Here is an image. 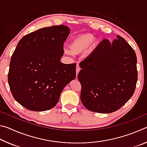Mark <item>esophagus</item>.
I'll list each match as a JSON object with an SVG mask.
<instances>
[{"instance_id": "1", "label": "esophagus", "mask_w": 147, "mask_h": 147, "mask_svg": "<svg viewBox=\"0 0 147 147\" xmlns=\"http://www.w3.org/2000/svg\"><path fill=\"white\" fill-rule=\"evenodd\" d=\"M80 71V65L78 64H77L76 65V76L77 75H78V74L79 73V71Z\"/></svg>"}]
</instances>
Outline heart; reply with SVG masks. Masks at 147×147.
I'll return each mask as SVG.
<instances>
[{"instance_id": "b5f03b06", "label": "heart", "mask_w": 147, "mask_h": 147, "mask_svg": "<svg viewBox=\"0 0 147 147\" xmlns=\"http://www.w3.org/2000/svg\"><path fill=\"white\" fill-rule=\"evenodd\" d=\"M98 45L97 39H94L93 34H85L76 36L71 39L69 49H64L63 52L67 55H76L86 52H91Z\"/></svg>"}]
</instances>
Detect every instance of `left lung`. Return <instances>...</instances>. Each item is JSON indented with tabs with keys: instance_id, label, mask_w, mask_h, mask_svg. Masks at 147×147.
<instances>
[{
	"instance_id": "left-lung-1",
	"label": "left lung",
	"mask_w": 147,
	"mask_h": 147,
	"mask_svg": "<svg viewBox=\"0 0 147 147\" xmlns=\"http://www.w3.org/2000/svg\"><path fill=\"white\" fill-rule=\"evenodd\" d=\"M80 66V99L88 110L112 113L133 95L138 81L136 54L119 35L111 45L104 39Z\"/></svg>"
}]
</instances>
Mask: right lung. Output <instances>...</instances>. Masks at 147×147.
I'll return each mask as SVG.
<instances>
[{
  "label": "right lung",
  "instance_id": "right-lung-1",
  "mask_svg": "<svg viewBox=\"0 0 147 147\" xmlns=\"http://www.w3.org/2000/svg\"><path fill=\"white\" fill-rule=\"evenodd\" d=\"M69 33L67 26H52L26 34L19 41L8 80L15 100L25 108H53L65 87L75 78L76 64L60 62Z\"/></svg>",
  "mask_w": 147,
  "mask_h": 147
}]
</instances>
